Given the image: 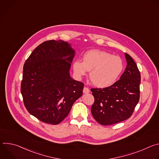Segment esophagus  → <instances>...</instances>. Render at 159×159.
I'll return each mask as SVG.
<instances>
[{"instance_id":"1","label":"esophagus","mask_w":159,"mask_h":159,"mask_svg":"<svg viewBox=\"0 0 159 159\" xmlns=\"http://www.w3.org/2000/svg\"><path fill=\"white\" fill-rule=\"evenodd\" d=\"M90 93V90L87 87H84L83 89V93L84 94H87Z\"/></svg>"}]
</instances>
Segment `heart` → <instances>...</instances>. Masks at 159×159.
Segmentation results:
<instances>
[{"mask_svg": "<svg viewBox=\"0 0 159 159\" xmlns=\"http://www.w3.org/2000/svg\"><path fill=\"white\" fill-rule=\"evenodd\" d=\"M83 61L75 60L73 70L80 78L90 71L89 77L99 88H106L114 84L123 70V62L118 56L100 50H91L84 53Z\"/></svg>", "mask_w": 159, "mask_h": 159, "instance_id": "obj_1", "label": "heart"}]
</instances>
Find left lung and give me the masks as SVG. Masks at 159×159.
Segmentation results:
<instances>
[{
	"label": "left lung",
	"mask_w": 159,
	"mask_h": 159,
	"mask_svg": "<svg viewBox=\"0 0 159 159\" xmlns=\"http://www.w3.org/2000/svg\"><path fill=\"white\" fill-rule=\"evenodd\" d=\"M127 65L119 80L103 89H92L91 112L101 125H110L128 119L140 99V73L133 58L125 53Z\"/></svg>",
	"instance_id": "1"
}]
</instances>
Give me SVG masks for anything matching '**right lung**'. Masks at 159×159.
Returning a JSON list of instances; mask_svg holds the SVG:
<instances>
[{"mask_svg":"<svg viewBox=\"0 0 159 159\" xmlns=\"http://www.w3.org/2000/svg\"><path fill=\"white\" fill-rule=\"evenodd\" d=\"M75 52L63 40L38 46L23 66L20 91L30 114L42 122L61 123L82 95L84 84L70 75Z\"/></svg>","mask_w":159,"mask_h":159,"instance_id":"1","label":"right lung"}]
</instances>
